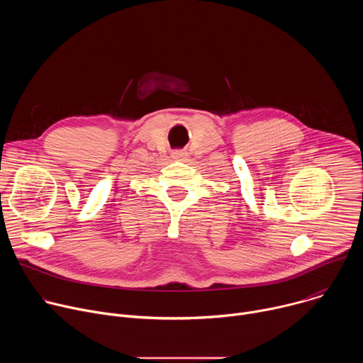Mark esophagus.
Returning a JSON list of instances; mask_svg holds the SVG:
<instances>
[{"label": "esophagus", "mask_w": 363, "mask_h": 363, "mask_svg": "<svg viewBox=\"0 0 363 363\" xmlns=\"http://www.w3.org/2000/svg\"><path fill=\"white\" fill-rule=\"evenodd\" d=\"M185 157H186V152H184V150H174L172 152V158L174 160L182 161V160H185Z\"/></svg>", "instance_id": "34e87169"}]
</instances>
